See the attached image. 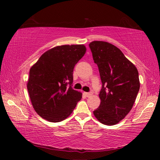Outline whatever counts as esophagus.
Returning a JSON list of instances; mask_svg holds the SVG:
<instances>
[{
  "label": "esophagus",
  "mask_w": 160,
  "mask_h": 160,
  "mask_svg": "<svg viewBox=\"0 0 160 160\" xmlns=\"http://www.w3.org/2000/svg\"><path fill=\"white\" fill-rule=\"evenodd\" d=\"M83 94H84V95L86 96L87 97H89L92 95V92H84Z\"/></svg>",
  "instance_id": "34e87169"
}]
</instances>
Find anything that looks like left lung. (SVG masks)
<instances>
[{
  "label": "left lung",
  "instance_id": "8db88e82",
  "mask_svg": "<svg viewBox=\"0 0 160 160\" xmlns=\"http://www.w3.org/2000/svg\"><path fill=\"white\" fill-rule=\"evenodd\" d=\"M89 46L102 83L99 94L101 102L93 113L100 123L115 125L126 117L133 106L140 89L138 71L114 45L94 41Z\"/></svg>",
  "mask_w": 160,
  "mask_h": 160
}]
</instances>
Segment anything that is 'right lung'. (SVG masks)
<instances>
[{
  "instance_id": "add662e5",
  "label": "right lung",
  "mask_w": 160,
  "mask_h": 160,
  "mask_svg": "<svg viewBox=\"0 0 160 160\" xmlns=\"http://www.w3.org/2000/svg\"><path fill=\"white\" fill-rule=\"evenodd\" d=\"M86 50L83 44L58 46L43 53L31 67L27 85L29 98L35 112L45 120H65L82 98V94L70 85L74 67Z\"/></svg>"
}]
</instances>
